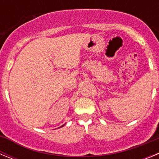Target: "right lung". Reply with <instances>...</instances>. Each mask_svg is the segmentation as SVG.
I'll list each match as a JSON object with an SVG mask.
<instances>
[{"mask_svg": "<svg viewBox=\"0 0 159 159\" xmlns=\"http://www.w3.org/2000/svg\"><path fill=\"white\" fill-rule=\"evenodd\" d=\"M63 126H64V125H63ZM63 126H61V127H63Z\"/></svg>", "mask_w": 159, "mask_h": 159, "instance_id": "right-lung-1", "label": "right lung"}]
</instances>
